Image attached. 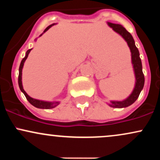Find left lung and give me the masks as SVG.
Returning <instances> with one entry per match:
<instances>
[{
  "instance_id": "left-lung-1",
  "label": "left lung",
  "mask_w": 160,
  "mask_h": 160,
  "mask_svg": "<svg viewBox=\"0 0 160 160\" xmlns=\"http://www.w3.org/2000/svg\"><path fill=\"white\" fill-rule=\"evenodd\" d=\"M108 24L110 27L113 28L114 32L118 33L124 38L125 40L127 42L128 46L129 47L132 52V62L135 79H136L134 90L132 92V94L125 100L122 101V102H113V101H112L111 104H110V106L112 108H126L132 104L137 100L143 87H144V76L142 71V64H141L140 56H139V51L135 44V40H134L132 34L128 31H126V29L121 25L111 22H108Z\"/></svg>"
}]
</instances>
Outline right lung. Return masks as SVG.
Wrapping results in <instances>:
<instances>
[{"mask_svg":"<svg viewBox=\"0 0 160 160\" xmlns=\"http://www.w3.org/2000/svg\"><path fill=\"white\" fill-rule=\"evenodd\" d=\"M53 25H54V24L49 25V26L45 29L44 32H47V31L48 30L49 28L52 27ZM41 35H42V34H41ZM41 35H40V36H41ZM31 50H32V49H28V50L27 51L26 55H25V58H24L22 60L21 64H20L19 69V79H18V82H19V89H20V90H21L24 93L25 96L26 97L27 100L28 101V102H30V103L32 104L33 106H34V107H36V108H42V109H51V108H53L56 107V106L58 105V104H59V102H43V101H40V100H37V99L32 98V97L29 96V95H28L26 92H25V91L23 89L22 83V68H23V65H24V62H25V60H26V58H28V56L29 52H31Z\"/></svg>","mask_w":160,"mask_h":160,"instance_id":"obj_1","label":"right lung"}]
</instances>
